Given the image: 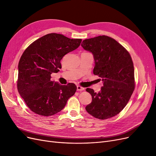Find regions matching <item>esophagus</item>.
Here are the masks:
<instances>
[{"instance_id": "1", "label": "esophagus", "mask_w": 156, "mask_h": 156, "mask_svg": "<svg viewBox=\"0 0 156 156\" xmlns=\"http://www.w3.org/2000/svg\"><path fill=\"white\" fill-rule=\"evenodd\" d=\"M84 88L81 86H77V91H83L84 90Z\"/></svg>"}]
</instances>
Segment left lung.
<instances>
[{"mask_svg": "<svg viewBox=\"0 0 156 156\" xmlns=\"http://www.w3.org/2000/svg\"><path fill=\"white\" fill-rule=\"evenodd\" d=\"M81 46L92 53L95 62L93 73L103 83L98 93L87 88L92 100L86 110L100 120L115 116L126 107L135 89L131 56L119 42L107 36L84 40Z\"/></svg>", "mask_w": 156, "mask_h": 156, "instance_id": "obj_1", "label": "left lung"}]
</instances>
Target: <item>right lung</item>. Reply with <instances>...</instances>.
<instances>
[{
	"instance_id": "add662e5",
	"label": "right lung",
	"mask_w": 156,
	"mask_h": 156,
	"mask_svg": "<svg viewBox=\"0 0 156 156\" xmlns=\"http://www.w3.org/2000/svg\"><path fill=\"white\" fill-rule=\"evenodd\" d=\"M81 41L51 33L34 41L23 53L18 64L17 89L32 112L40 116L53 115L62 110L74 95L75 84L61 85L51 81V75L59 72L63 56L76 49Z\"/></svg>"
}]
</instances>
